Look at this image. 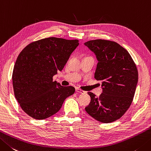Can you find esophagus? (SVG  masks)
<instances>
[{
  "label": "esophagus",
  "mask_w": 151,
  "mask_h": 151,
  "mask_svg": "<svg viewBox=\"0 0 151 151\" xmlns=\"http://www.w3.org/2000/svg\"><path fill=\"white\" fill-rule=\"evenodd\" d=\"M76 92L80 93H86L84 91L80 89V88H76Z\"/></svg>",
  "instance_id": "obj_1"
}]
</instances>
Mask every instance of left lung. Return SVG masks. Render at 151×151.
Here are the masks:
<instances>
[{
    "mask_svg": "<svg viewBox=\"0 0 151 151\" xmlns=\"http://www.w3.org/2000/svg\"><path fill=\"white\" fill-rule=\"evenodd\" d=\"M95 54L98 63L94 77L102 82L99 97H91L85 108L91 117L103 123L119 119L130 107L138 82L136 65L128 52L113 41L97 39L84 43Z\"/></svg>",
    "mask_w": 151,
    "mask_h": 151,
    "instance_id": "obj_1",
    "label": "left lung"
}]
</instances>
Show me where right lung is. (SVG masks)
<instances>
[{
	"label": "right lung",
	"instance_id": "1",
	"mask_svg": "<svg viewBox=\"0 0 151 151\" xmlns=\"http://www.w3.org/2000/svg\"><path fill=\"white\" fill-rule=\"evenodd\" d=\"M78 40L50 37L32 42L20 52L15 63L12 83L15 97L26 114L43 120L60 110L73 86H61L53 76L61 71Z\"/></svg>",
	"mask_w": 151,
	"mask_h": 151
}]
</instances>
